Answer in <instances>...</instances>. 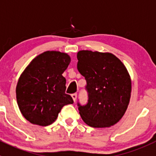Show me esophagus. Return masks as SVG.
<instances>
[{
    "instance_id": "esophagus-1",
    "label": "esophagus",
    "mask_w": 156,
    "mask_h": 156,
    "mask_svg": "<svg viewBox=\"0 0 156 156\" xmlns=\"http://www.w3.org/2000/svg\"><path fill=\"white\" fill-rule=\"evenodd\" d=\"M71 97H72L74 102H75V100H76V99H77V94L76 93L72 94V95H71Z\"/></svg>"
}]
</instances>
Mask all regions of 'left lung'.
<instances>
[{
  "instance_id": "8db88e82",
  "label": "left lung",
  "mask_w": 156,
  "mask_h": 156,
  "mask_svg": "<svg viewBox=\"0 0 156 156\" xmlns=\"http://www.w3.org/2000/svg\"><path fill=\"white\" fill-rule=\"evenodd\" d=\"M78 71L86 80L88 103L78 102L81 119L92 127L114 125L125 113L131 92V80L124 64L110 53L81 50Z\"/></svg>"
}]
</instances>
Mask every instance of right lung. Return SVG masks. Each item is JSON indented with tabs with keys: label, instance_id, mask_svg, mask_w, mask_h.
I'll return each instance as SVG.
<instances>
[{
	"label": "right lung",
	"instance_id": "add662e5",
	"mask_svg": "<svg viewBox=\"0 0 156 156\" xmlns=\"http://www.w3.org/2000/svg\"><path fill=\"white\" fill-rule=\"evenodd\" d=\"M71 57L65 53L46 51L35 57L22 73L16 86L21 113L31 123L48 126L57 120L64 106L74 101L65 93L62 74Z\"/></svg>",
	"mask_w": 156,
	"mask_h": 156
}]
</instances>
